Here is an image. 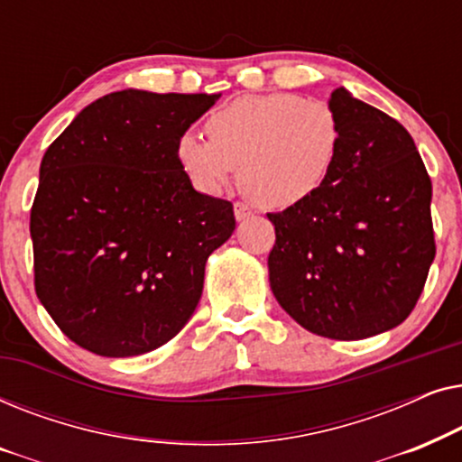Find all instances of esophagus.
<instances>
[{"label":"esophagus","mask_w":462,"mask_h":462,"mask_svg":"<svg viewBox=\"0 0 462 462\" xmlns=\"http://www.w3.org/2000/svg\"><path fill=\"white\" fill-rule=\"evenodd\" d=\"M233 210H236V218L237 220H245V218L252 217V208L248 204H244V201H236Z\"/></svg>","instance_id":"esophagus-1"}]
</instances>
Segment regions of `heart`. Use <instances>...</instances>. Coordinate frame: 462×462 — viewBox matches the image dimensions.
Instances as JSON below:
<instances>
[{"instance_id":"heart-1","label":"heart","mask_w":462,"mask_h":462,"mask_svg":"<svg viewBox=\"0 0 462 462\" xmlns=\"http://www.w3.org/2000/svg\"><path fill=\"white\" fill-rule=\"evenodd\" d=\"M204 138L180 132L174 144L182 174L217 195L239 168L242 189L264 208L313 198L337 166L343 125L330 105L299 94L267 92L233 98L208 117Z\"/></svg>"}]
</instances>
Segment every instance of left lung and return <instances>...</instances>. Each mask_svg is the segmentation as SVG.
Returning a JSON list of instances; mask_svg holds the SVG:
<instances>
[{
	"label": "left lung",
	"mask_w": 462,
	"mask_h": 462,
	"mask_svg": "<svg viewBox=\"0 0 462 462\" xmlns=\"http://www.w3.org/2000/svg\"><path fill=\"white\" fill-rule=\"evenodd\" d=\"M343 144L313 198L267 214L269 283L309 332L359 340L412 313L435 258L431 179L412 136L345 88L330 103Z\"/></svg>",
	"instance_id": "8db88e82"
}]
</instances>
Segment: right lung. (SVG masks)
<instances>
[{"label": "right lung", "mask_w": 462, "mask_h": 462, "mask_svg": "<svg viewBox=\"0 0 462 462\" xmlns=\"http://www.w3.org/2000/svg\"><path fill=\"white\" fill-rule=\"evenodd\" d=\"M218 98L128 88L48 147L29 226L35 292L75 345L143 356L191 319L236 217L231 201L195 191L174 144Z\"/></svg>", "instance_id": "1"}]
</instances>
